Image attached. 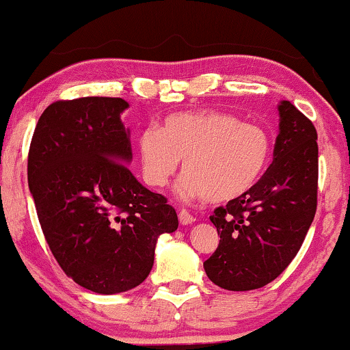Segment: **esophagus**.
Masks as SVG:
<instances>
[{
    "label": "esophagus",
    "mask_w": 350,
    "mask_h": 350,
    "mask_svg": "<svg viewBox=\"0 0 350 350\" xmlns=\"http://www.w3.org/2000/svg\"><path fill=\"white\" fill-rule=\"evenodd\" d=\"M178 217H180V222L183 226H187V224H192V222L196 221V217L191 215L189 211L187 210H185V208H181L180 211H178Z\"/></svg>",
    "instance_id": "1"
}]
</instances>
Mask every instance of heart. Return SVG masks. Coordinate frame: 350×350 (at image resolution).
<instances>
[{
  "instance_id": "b5f03b06",
  "label": "heart",
  "mask_w": 350,
  "mask_h": 350,
  "mask_svg": "<svg viewBox=\"0 0 350 350\" xmlns=\"http://www.w3.org/2000/svg\"><path fill=\"white\" fill-rule=\"evenodd\" d=\"M137 145L146 185L165 186L183 159L180 192L211 204L245 197L259 183L273 151L262 126L215 110L165 116L158 129L142 131Z\"/></svg>"
}]
</instances>
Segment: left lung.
Here are the masks:
<instances>
[{
  "label": "left lung",
  "mask_w": 350,
  "mask_h": 350,
  "mask_svg": "<svg viewBox=\"0 0 350 350\" xmlns=\"http://www.w3.org/2000/svg\"><path fill=\"white\" fill-rule=\"evenodd\" d=\"M278 110L273 163L245 197L210 216L221 240L204 268L226 291H252L276 280L300 251L316 215V128L288 100Z\"/></svg>",
  "instance_id": "8db88e82"
}]
</instances>
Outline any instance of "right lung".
I'll return each instance as SVG.
<instances>
[{"label": "right lung", "mask_w": 350, "mask_h": 350, "mask_svg": "<svg viewBox=\"0 0 350 350\" xmlns=\"http://www.w3.org/2000/svg\"><path fill=\"white\" fill-rule=\"evenodd\" d=\"M128 107L121 98L57 100L40 115L28 153L50 251L79 286L104 295L142 284L158 237L178 227L174 206L126 165L133 151L120 113Z\"/></svg>", "instance_id": "right-lung-1"}]
</instances>
